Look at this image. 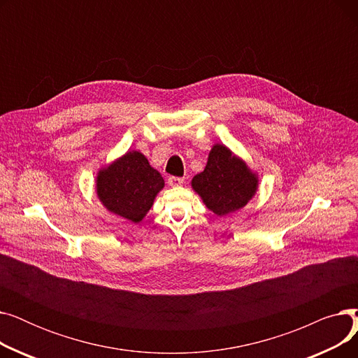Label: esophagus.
<instances>
[{
  "instance_id": "obj_1",
  "label": "esophagus",
  "mask_w": 358,
  "mask_h": 358,
  "mask_svg": "<svg viewBox=\"0 0 358 358\" xmlns=\"http://www.w3.org/2000/svg\"><path fill=\"white\" fill-rule=\"evenodd\" d=\"M182 182H184V178H181V177H169L168 178V184L171 187H180V185H182Z\"/></svg>"
}]
</instances>
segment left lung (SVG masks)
Here are the masks:
<instances>
[{
  "mask_svg": "<svg viewBox=\"0 0 358 358\" xmlns=\"http://www.w3.org/2000/svg\"><path fill=\"white\" fill-rule=\"evenodd\" d=\"M193 190L217 216L234 213L255 196L258 176L223 143H215L203 173L192 180Z\"/></svg>",
  "mask_w": 358,
  "mask_h": 358,
  "instance_id": "left-lung-1",
  "label": "left lung"
}]
</instances>
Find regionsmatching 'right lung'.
<instances>
[{
	"instance_id": "add662e5",
	"label": "right lung",
	"mask_w": 358,
	"mask_h": 358,
	"mask_svg": "<svg viewBox=\"0 0 358 358\" xmlns=\"http://www.w3.org/2000/svg\"><path fill=\"white\" fill-rule=\"evenodd\" d=\"M164 178L139 150L100 168L96 178L97 197L104 208L120 217L139 223L164 189Z\"/></svg>"
}]
</instances>
